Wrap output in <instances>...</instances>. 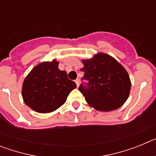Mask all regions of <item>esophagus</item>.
<instances>
[{"label":"esophagus","mask_w":156,"mask_h":156,"mask_svg":"<svg viewBox=\"0 0 156 156\" xmlns=\"http://www.w3.org/2000/svg\"><path fill=\"white\" fill-rule=\"evenodd\" d=\"M75 82H76V86L79 87V85H80V79H76L75 80Z\"/></svg>","instance_id":"1"}]
</instances>
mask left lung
Masks as SVG:
<instances>
[{
    "label": "left lung",
    "mask_w": 156,
    "mask_h": 156,
    "mask_svg": "<svg viewBox=\"0 0 156 156\" xmlns=\"http://www.w3.org/2000/svg\"><path fill=\"white\" fill-rule=\"evenodd\" d=\"M84 73L79 90L87 102L95 109L108 112L119 108L129 97L130 80L127 72L106 54H98L83 60ZM86 80V81H83Z\"/></svg>",
    "instance_id": "1"
}]
</instances>
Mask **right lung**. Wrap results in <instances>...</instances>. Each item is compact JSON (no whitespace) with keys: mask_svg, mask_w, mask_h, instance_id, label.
<instances>
[{"mask_svg":"<svg viewBox=\"0 0 156 156\" xmlns=\"http://www.w3.org/2000/svg\"><path fill=\"white\" fill-rule=\"evenodd\" d=\"M58 62H42L32 69L23 85L25 103L40 113L51 112L66 102L69 94L76 87L66 71L59 69Z\"/></svg>","mask_w":156,"mask_h":156,"instance_id":"right-lung-1","label":"right lung"}]
</instances>
